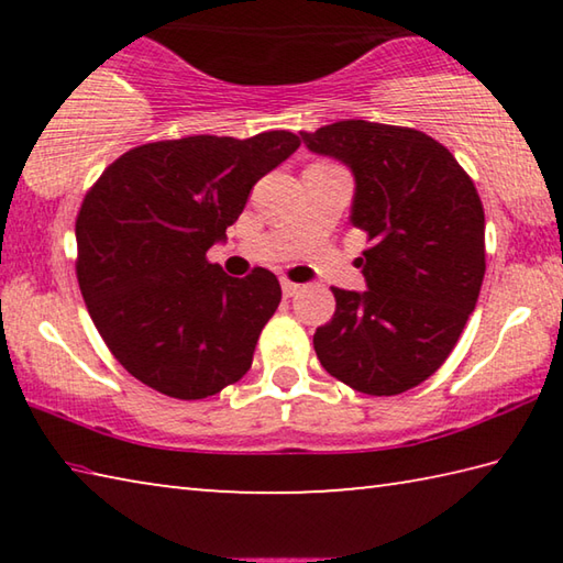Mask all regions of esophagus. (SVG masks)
<instances>
[{"instance_id": "34e87169", "label": "esophagus", "mask_w": 563, "mask_h": 563, "mask_svg": "<svg viewBox=\"0 0 563 563\" xmlns=\"http://www.w3.org/2000/svg\"><path fill=\"white\" fill-rule=\"evenodd\" d=\"M280 285H283V295H285V298H292V295L300 290V285L292 283V280H283Z\"/></svg>"}]
</instances>
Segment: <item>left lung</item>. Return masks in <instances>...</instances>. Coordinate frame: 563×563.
<instances>
[{"instance_id":"8db88e82","label":"left lung","mask_w":563,"mask_h":563,"mask_svg":"<svg viewBox=\"0 0 563 563\" xmlns=\"http://www.w3.org/2000/svg\"><path fill=\"white\" fill-rule=\"evenodd\" d=\"M300 136L352 168L350 221L369 241L367 290L332 288L335 316L312 335L320 365L357 393H407L450 357L479 298V194L450 148L417 129L350 119Z\"/></svg>"}]
</instances>
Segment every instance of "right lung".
Returning a JSON list of instances; mask_svg holds the SVG:
<instances>
[{
  "instance_id": "add662e5",
  "label": "right lung",
  "mask_w": 563,
  "mask_h": 563,
  "mask_svg": "<svg viewBox=\"0 0 563 563\" xmlns=\"http://www.w3.org/2000/svg\"><path fill=\"white\" fill-rule=\"evenodd\" d=\"M298 146L290 131L154 141L89 188L76 216V280L129 375L161 395L203 399L251 369L280 283L265 268L231 278L206 253Z\"/></svg>"
}]
</instances>
